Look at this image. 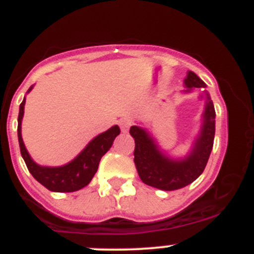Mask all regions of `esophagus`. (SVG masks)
<instances>
[{
  "label": "esophagus",
  "instance_id": "esophagus-1",
  "mask_svg": "<svg viewBox=\"0 0 254 254\" xmlns=\"http://www.w3.org/2000/svg\"><path fill=\"white\" fill-rule=\"evenodd\" d=\"M118 123H120V127L122 129V132H127L129 129V127L132 126L131 120H128V118H121Z\"/></svg>",
  "mask_w": 254,
  "mask_h": 254
}]
</instances>
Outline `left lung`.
<instances>
[{
	"instance_id": "obj_1",
	"label": "left lung",
	"mask_w": 254,
	"mask_h": 254,
	"mask_svg": "<svg viewBox=\"0 0 254 254\" xmlns=\"http://www.w3.org/2000/svg\"><path fill=\"white\" fill-rule=\"evenodd\" d=\"M186 90L190 93L194 89H203L205 111L202 113L201 129L197 134L190 154L182 159L170 158L161 151L156 141L147 129L132 126L129 129L134 138V164L141 181L147 186L163 190H176L190 185L205 170L214 146L215 137V108L206 84L192 71H188L185 78Z\"/></svg>"
}]
</instances>
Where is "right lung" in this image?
I'll list each match as a JSON object with an SVG mask.
<instances>
[{
    "mask_svg": "<svg viewBox=\"0 0 254 254\" xmlns=\"http://www.w3.org/2000/svg\"><path fill=\"white\" fill-rule=\"evenodd\" d=\"M31 89L33 86L29 87L28 93ZM24 105H25V98L20 104L19 118H17V137H19L21 156L31 176L52 192H75L89 185L98 170L102 156L111 149L114 138L120 134V127L113 126L108 131L98 134L69 163L61 167H42L31 159L22 141L21 122L24 117Z\"/></svg>",
    "mask_w": 254,
    "mask_h": 254,
    "instance_id": "1",
    "label": "right lung"
}]
</instances>
